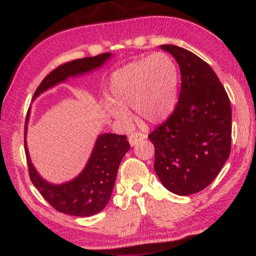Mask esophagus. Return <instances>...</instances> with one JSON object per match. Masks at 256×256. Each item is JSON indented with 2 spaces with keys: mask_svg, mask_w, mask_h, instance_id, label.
<instances>
[{
  "mask_svg": "<svg viewBox=\"0 0 256 256\" xmlns=\"http://www.w3.org/2000/svg\"><path fill=\"white\" fill-rule=\"evenodd\" d=\"M144 138H146V134L141 133V132H136V133H132L131 136H128V142L133 146H136V144H138V141L144 140Z\"/></svg>",
  "mask_w": 256,
  "mask_h": 256,
  "instance_id": "34e87169",
  "label": "esophagus"
}]
</instances>
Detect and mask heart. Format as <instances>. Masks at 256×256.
<instances>
[{"label": "heart", "instance_id": "heart-1", "mask_svg": "<svg viewBox=\"0 0 256 256\" xmlns=\"http://www.w3.org/2000/svg\"><path fill=\"white\" fill-rule=\"evenodd\" d=\"M178 84V69L170 56L159 52L134 60L110 77V102L105 108L123 124L131 120V108L142 122L160 123L174 108Z\"/></svg>", "mask_w": 256, "mask_h": 256}]
</instances>
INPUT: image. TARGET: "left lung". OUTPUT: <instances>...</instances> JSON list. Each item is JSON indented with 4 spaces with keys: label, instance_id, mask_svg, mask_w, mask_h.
I'll use <instances>...</instances> for the list:
<instances>
[{
    "label": "left lung",
    "instance_id": "1",
    "mask_svg": "<svg viewBox=\"0 0 256 256\" xmlns=\"http://www.w3.org/2000/svg\"><path fill=\"white\" fill-rule=\"evenodd\" d=\"M181 72L176 108L166 122L148 134L154 146V170L162 184L179 196L210 184L228 159L232 108L215 72L192 51L162 44Z\"/></svg>",
    "mask_w": 256,
    "mask_h": 256
}]
</instances>
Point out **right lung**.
Wrapping results in <instances>:
<instances>
[{"label":"right lung","instance_id":"add662e5","mask_svg":"<svg viewBox=\"0 0 256 256\" xmlns=\"http://www.w3.org/2000/svg\"><path fill=\"white\" fill-rule=\"evenodd\" d=\"M112 54H100L95 57L76 59L60 64L44 78L34 95V100L41 92L57 84L90 72L100 67ZM30 108L28 110L24 131V150L26 156L29 176L46 200L56 210L67 215L87 217L103 210L112 194L116 174L120 161L128 151L130 143L126 136L105 133L97 138L92 156L82 172L75 179L62 184H52L41 178L32 164L26 148V124L29 120Z\"/></svg>","mask_w":256,"mask_h":256}]
</instances>
